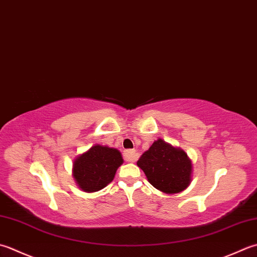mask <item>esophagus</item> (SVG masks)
Masks as SVG:
<instances>
[{
  "label": "esophagus",
  "instance_id": "34e87169",
  "mask_svg": "<svg viewBox=\"0 0 257 257\" xmlns=\"http://www.w3.org/2000/svg\"><path fill=\"white\" fill-rule=\"evenodd\" d=\"M123 156H124V159L129 163H134L138 158V154L136 150H125L123 153Z\"/></svg>",
  "mask_w": 257,
  "mask_h": 257
}]
</instances>
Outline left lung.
I'll list each match as a JSON object with an SVG mask.
<instances>
[{"mask_svg": "<svg viewBox=\"0 0 257 257\" xmlns=\"http://www.w3.org/2000/svg\"><path fill=\"white\" fill-rule=\"evenodd\" d=\"M148 182L165 194L183 192L192 183L193 164L182 148L158 138L137 162Z\"/></svg>", "mask_w": 257, "mask_h": 257, "instance_id": "1", "label": "left lung"}]
</instances>
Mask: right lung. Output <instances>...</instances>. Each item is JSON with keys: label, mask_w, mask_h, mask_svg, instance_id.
Returning <instances> with one entry per match:
<instances>
[{"label": "right lung", "mask_w": 257, "mask_h": 257, "mask_svg": "<svg viewBox=\"0 0 257 257\" xmlns=\"http://www.w3.org/2000/svg\"><path fill=\"white\" fill-rule=\"evenodd\" d=\"M122 164V156L118 149L95 144L75 157L72 176L80 189L85 193H95L112 182L115 172Z\"/></svg>", "instance_id": "1"}]
</instances>
